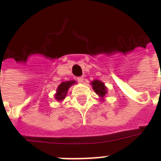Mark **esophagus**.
<instances>
[{
  "label": "esophagus",
  "mask_w": 161,
  "mask_h": 161,
  "mask_svg": "<svg viewBox=\"0 0 161 161\" xmlns=\"http://www.w3.org/2000/svg\"><path fill=\"white\" fill-rule=\"evenodd\" d=\"M77 81L80 82V83H82V82L84 81L83 76H80V77H77Z\"/></svg>",
  "instance_id": "obj_1"
}]
</instances>
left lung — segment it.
<instances>
[{"label":"left lung","mask_w":161,"mask_h":161,"mask_svg":"<svg viewBox=\"0 0 161 161\" xmlns=\"http://www.w3.org/2000/svg\"><path fill=\"white\" fill-rule=\"evenodd\" d=\"M91 86L93 88V91L96 93L97 95H98L99 99L101 102H104L105 101V97H106V93H107V87H106L105 84L102 81L99 80H94L91 82Z\"/></svg>","instance_id":"1"}]
</instances>
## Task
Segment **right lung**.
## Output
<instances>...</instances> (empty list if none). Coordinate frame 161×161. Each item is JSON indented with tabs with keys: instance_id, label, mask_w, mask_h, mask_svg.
I'll use <instances>...</instances> for the list:
<instances>
[{
	"instance_id": "add662e5",
	"label": "right lung",
	"mask_w": 161,
	"mask_h": 161,
	"mask_svg": "<svg viewBox=\"0 0 161 161\" xmlns=\"http://www.w3.org/2000/svg\"><path fill=\"white\" fill-rule=\"evenodd\" d=\"M75 84H76V80H68V81L62 82L57 87L56 93L54 95L55 100L59 102H63L64 99H65V97H66L69 88Z\"/></svg>"
}]
</instances>
